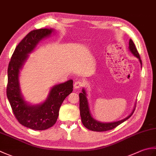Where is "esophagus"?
<instances>
[{"instance_id": "obj_1", "label": "esophagus", "mask_w": 156, "mask_h": 156, "mask_svg": "<svg viewBox=\"0 0 156 156\" xmlns=\"http://www.w3.org/2000/svg\"><path fill=\"white\" fill-rule=\"evenodd\" d=\"M82 86H83V84H82V82L80 81H76L74 82V87L75 89H78V88H81Z\"/></svg>"}]
</instances>
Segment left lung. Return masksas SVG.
Here are the masks:
<instances>
[{
  "mask_svg": "<svg viewBox=\"0 0 156 156\" xmlns=\"http://www.w3.org/2000/svg\"><path fill=\"white\" fill-rule=\"evenodd\" d=\"M129 49L132 54L135 56L137 58H138L141 64V67L142 68V62L140 57V54H139L136 48H135V45L133 41H132L131 39H129ZM79 98H80V114L82 124L84 125L86 128H87L89 130L93 131L101 132L111 130V129L115 128L116 127H117L118 125L121 124L122 122H123L126 120H127L129 118H130L131 116L133 115L135 111V105L133 108V111H132L130 115L127 116V117H125V119H122V120L108 122H101L99 121H97V119H95L92 117L90 106H89V102L87 98V93L84 88H82V92L79 94Z\"/></svg>",
  "mask_w": 156,
  "mask_h": 156,
  "instance_id": "obj_1",
  "label": "left lung"
}]
</instances>
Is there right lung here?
I'll list each match as a JSON object with an SVG mask.
<instances>
[{
  "instance_id": "add662e5",
  "label": "right lung",
  "mask_w": 156,
  "mask_h": 156,
  "mask_svg": "<svg viewBox=\"0 0 156 156\" xmlns=\"http://www.w3.org/2000/svg\"><path fill=\"white\" fill-rule=\"evenodd\" d=\"M54 29H40L31 31L16 46L8 67L6 96L13 113L18 121L26 127L34 130H45L57 121L63 101L72 92L73 80L55 84L51 88L45 100L41 103L32 105L25 100L20 87V71L31 53L39 43L50 37Z\"/></svg>"
}]
</instances>
